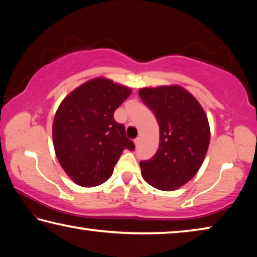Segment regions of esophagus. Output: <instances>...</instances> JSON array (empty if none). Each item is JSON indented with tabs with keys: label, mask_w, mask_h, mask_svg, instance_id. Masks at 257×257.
Masks as SVG:
<instances>
[{
	"label": "esophagus",
	"mask_w": 257,
	"mask_h": 257,
	"mask_svg": "<svg viewBox=\"0 0 257 257\" xmlns=\"http://www.w3.org/2000/svg\"><path fill=\"white\" fill-rule=\"evenodd\" d=\"M134 143H135V146H136V147H138V145H139V143H141V138H139V137H137L136 139H135V141H134Z\"/></svg>",
	"instance_id": "34e87169"
}]
</instances>
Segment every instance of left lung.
Masks as SVG:
<instances>
[{
    "label": "left lung",
    "mask_w": 257,
    "mask_h": 257,
    "mask_svg": "<svg viewBox=\"0 0 257 257\" xmlns=\"http://www.w3.org/2000/svg\"><path fill=\"white\" fill-rule=\"evenodd\" d=\"M138 93L160 125L158 152L139 163L142 176L156 189L176 190L196 175L205 159L211 139L207 115L179 85L144 87Z\"/></svg>",
    "instance_id": "obj_1"
}]
</instances>
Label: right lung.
<instances>
[{"label":"right lung","instance_id":"obj_1","mask_svg":"<svg viewBox=\"0 0 257 257\" xmlns=\"http://www.w3.org/2000/svg\"><path fill=\"white\" fill-rule=\"evenodd\" d=\"M130 94V87L97 77L78 86L59 105L52 127L55 155L78 186L105 182L123 150L134 151L123 124L113 118Z\"/></svg>","mask_w":257,"mask_h":257}]
</instances>
